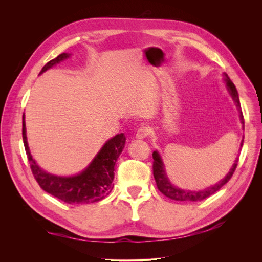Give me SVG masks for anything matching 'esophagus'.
<instances>
[{
	"label": "esophagus",
	"mask_w": 262,
	"mask_h": 262,
	"mask_svg": "<svg viewBox=\"0 0 262 262\" xmlns=\"http://www.w3.org/2000/svg\"><path fill=\"white\" fill-rule=\"evenodd\" d=\"M148 133H149V130H148L147 126L142 125V126H140V128L138 129V131L136 133V138L139 139V140L145 139L148 136Z\"/></svg>",
	"instance_id": "34e87169"
}]
</instances>
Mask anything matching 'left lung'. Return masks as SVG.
Masks as SVG:
<instances>
[{
    "mask_svg": "<svg viewBox=\"0 0 262 262\" xmlns=\"http://www.w3.org/2000/svg\"><path fill=\"white\" fill-rule=\"evenodd\" d=\"M226 85H227V89L231 93L232 97L234 99V101L236 102V106L238 107L239 109V113H241V121L243 124H245L244 121V116L243 113L241 112V102H239V97H238V93H237L236 87L234 85V83L229 80V77L226 75ZM243 142L244 140H242V144L241 146H243ZM153 175L156 181V186L158 188L160 191L166 195L167 198L171 200H176V201H186V202H195V201H201L207 199L210 195H212L213 193H215L216 191L223 187L225 184H227L228 180L232 178L233 173L237 167V163H238V158H236V161L233 165V167L231 168V171L227 173V176L223 179L221 180L219 184H216L215 186L210 187L208 189L203 190V191H190V190H182L179 189L175 186H172L167 176H166V172L164 169V165L163 162L161 160V156L157 152H153Z\"/></svg>",
    "mask_w": 262,
    "mask_h": 262,
    "instance_id": "obj_1",
    "label": "left lung"
}]
</instances>
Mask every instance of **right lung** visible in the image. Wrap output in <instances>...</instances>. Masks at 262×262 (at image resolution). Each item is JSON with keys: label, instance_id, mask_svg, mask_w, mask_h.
Returning a JSON list of instances; mask_svg holds the SVG:
<instances>
[{"label": "right lung", "instance_id": "1", "mask_svg": "<svg viewBox=\"0 0 262 262\" xmlns=\"http://www.w3.org/2000/svg\"><path fill=\"white\" fill-rule=\"evenodd\" d=\"M69 58L68 53H61L57 58L52 59L42 68L41 72H45L57 63ZM23 141L27 154L28 162L30 164L31 172L46 192L58 198L59 200L69 204H83L94 203L104 199L112 191L115 177V165L119 155L121 154L125 143V137L123 133L117 134L110 139L102 146L99 153L94 158L84 171L80 175L73 177H58L43 171L34 161L30 155L27 143L25 117L23 116Z\"/></svg>", "mask_w": 262, "mask_h": 262}]
</instances>
